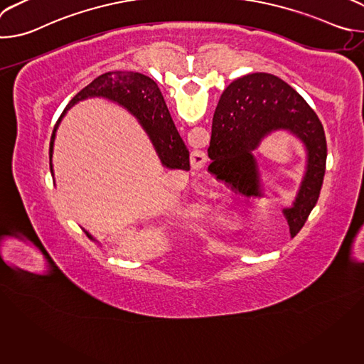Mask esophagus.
I'll return each mask as SVG.
<instances>
[{
	"label": "esophagus",
	"instance_id": "obj_1",
	"mask_svg": "<svg viewBox=\"0 0 364 364\" xmlns=\"http://www.w3.org/2000/svg\"><path fill=\"white\" fill-rule=\"evenodd\" d=\"M190 163H191V167L194 170H198V168H201L207 163V155L203 151H196L194 154H191Z\"/></svg>",
	"mask_w": 364,
	"mask_h": 364
}]
</instances>
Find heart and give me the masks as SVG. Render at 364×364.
<instances>
[{
	"instance_id": "obj_1",
	"label": "heart",
	"mask_w": 364,
	"mask_h": 364,
	"mask_svg": "<svg viewBox=\"0 0 364 364\" xmlns=\"http://www.w3.org/2000/svg\"><path fill=\"white\" fill-rule=\"evenodd\" d=\"M197 215L201 216V218H210V219H218V220H229V216H226L223 212L204 209V207H200V209H197Z\"/></svg>"
}]
</instances>
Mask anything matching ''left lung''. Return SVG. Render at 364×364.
<instances>
[{"label": "left lung", "instance_id": "1", "mask_svg": "<svg viewBox=\"0 0 364 364\" xmlns=\"http://www.w3.org/2000/svg\"><path fill=\"white\" fill-rule=\"evenodd\" d=\"M277 132L295 138L305 152V168L296 194L291 207L282 209L294 237L318 200L327 142L317 114L289 85L268 73H252L226 87L213 115L207 149L212 160L209 171L246 197H267L255 152Z\"/></svg>", "mask_w": 364, "mask_h": 364}]
</instances>
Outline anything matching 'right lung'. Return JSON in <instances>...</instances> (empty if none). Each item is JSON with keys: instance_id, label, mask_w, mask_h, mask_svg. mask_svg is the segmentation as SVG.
<instances>
[{"instance_id": "1", "label": "right lung", "mask_w": 364, "mask_h": 364, "mask_svg": "<svg viewBox=\"0 0 364 364\" xmlns=\"http://www.w3.org/2000/svg\"><path fill=\"white\" fill-rule=\"evenodd\" d=\"M92 97H102L114 102L135 117L138 124L148 135L163 167L170 170H190L188 149L171 119L166 100L157 83L151 77L135 72H108L96 77L92 83L82 89L68 103L66 109L60 115L50 139V170L51 176H53V149L58 128L69 109L77 105L79 102ZM82 230L90 240L100 245L87 230L83 228Z\"/></svg>"}]
</instances>
